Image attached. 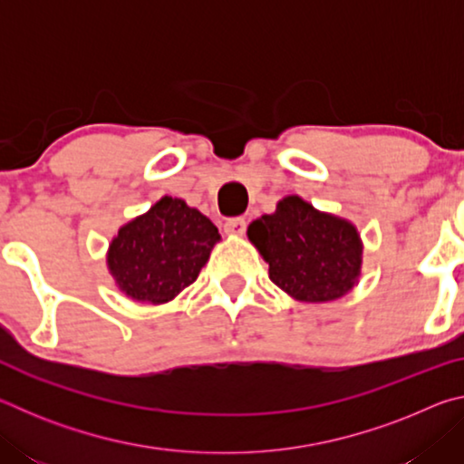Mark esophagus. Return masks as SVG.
Instances as JSON below:
<instances>
[{
    "label": "esophagus",
    "instance_id": "obj_1",
    "mask_svg": "<svg viewBox=\"0 0 464 464\" xmlns=\"http://www.w3.org/2000/svg\"><path fill=\"white\" fill-rule=\"evenodd\" d=\"M246 227H247V223H246V218H241V217H235V218H227V223H225V233L227 235H243L246 233Z\"/></svg>",
    "mask_w": 464,
    "mask_h": 464
}]
</instances>
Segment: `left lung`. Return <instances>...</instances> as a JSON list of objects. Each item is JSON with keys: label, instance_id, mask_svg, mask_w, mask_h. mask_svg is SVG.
Returning a JSON list of instances; mask_svg holds the SVG:
<instances>
[{"label": "left lung", "instance_id": "left-lung-1", "mask_svg": "<svg viewBox=\"0 0 464 464\" xmlns=\"http://www.w3.org/2000/svg\"><path fill=\"white\" fill-rule=\"evenodd\" d=\"M247 239L270 266V280L295 301H337L358 285L364 249L358 229L301 196H285L272 215L256 218Z\"/></svg>", "mask_w": 464, "mask_h": 464}]
</instances>
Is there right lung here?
Listing matches in <instances>:
<instances>
[{
	"mask_svg": "<svg viewBox=\"0 0 464 464\" xmlns=\"http://www.w3.org/2000/svg\"><path fill=\"white\" fill-rule=\"evenodd\" d=\"M218 241L208 217L182 198L163 196L121 227L108 246L106 266L132 301L166 304L198 278Z\"/></svg>",
	"mask_w": 464,
	"mask_h": 464,
	"instance_id": "right-lung-1",
	"label": "right lung"
}]
</instances>
